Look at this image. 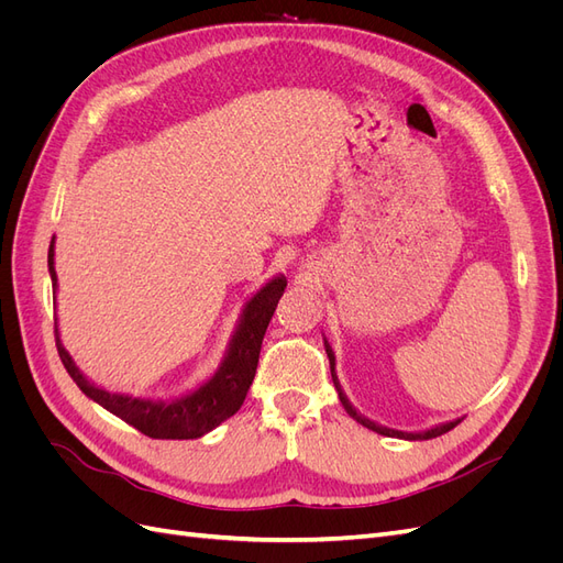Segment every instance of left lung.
I'll use <instances>...</instances> for the list:
<instances>
[{
  "label": "left lung",
  "mask_w": 563,
  "mask_h": 563,
  "mask_svg": "<svg viewBox=\"0 0 563 563\" xmlns=\"http://www.w3.org/2000/svg\"><path fill=\"white\" fill-rule=\"evenodd\" d=\"M323 347H327V354H329L331 378H333V385H335V389H338V399H340V404L345 406L347 416H350V418H354V420L360 422V424H364V428H368V430H373V432H378V434H383V437H397V439H408V441H422V439H434V437H441L444 432L453 430L455 424L460 422V420H451V422L434 424V428H430V430H422V432H401V430H391V428H385V424H378V422L368 420L366 416H362L360 411H356V408L350 404V399H347V395L343 391V387H340L338 376H335V354H333V350H331V345H329V340H327V338H323Z\"/></svg>",
  "instance_id": "8db88e82"
}]
</instances>
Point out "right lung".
Instances as JSON below:
<instances>
[{
	"mask_svg": "<svg viewBox=\"0 0 563 563\" xmlns=\"http://www.w3.org/2000/svg\"><path fill=\"white\" fill-rule=\"evenodd\" d=\"M56 236L48 246V275L54 284V294L58 291V277H56ZM286 288V277H272L265 286H261L246 302L240 314V321L232 331L228 343L225 356L220 366L216 368L209 380H203L195 389L185 391L174 399H147V397H131L119 395L93 385L75 360L63 347L60 331L56 323V347L60 354V362L70 373V378L77 387L110 411L112 416L122 418L131 428L152 437V439H199L216 430L220 422H225L230 416L240 411L246 391L253 383L255 366H258L263 335L267 331V323L277 310V302Z\"/></svg>",
	"mask_w": 563,
	"mask_h": 563,
	"instance_id": "obj_1",
	"label": "right lung"
}]
</instances>
